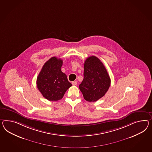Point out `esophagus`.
I'll return each mask as SVG.
<instances>
[{"mask_svg": "<svg viewBox=\"0 0 152 152\" xmlns=\"http://www.w3.org/2000/svg\"><path fill=\"white\" fill-rule=\"evenodd\" d=\"M72 84L73 86H76V85L77 84V81H74V82H73L72 83Z\"/></svg>", "mask_w": 152, "mask_h": 152, "instance_id": "34e87169", "label": "esophagus"}]
</instances>
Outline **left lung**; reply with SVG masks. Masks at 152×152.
<instances>
[{"mask_svg":"<svg viewBox=\"0 0 152 152\" xmlns=\"http://www.w3.org/2000/svg\"><path fill=\"white\" fill-rule=\"evenodd\" d=\"M84 79L79 86L84 99L95 102L107 91L111 80L104 65L95 56L86 58L84 64Z\"/></svg>","mask_w":152,"mask_h":152,"instance_id":"8db88e82","label":"left lung"}]
</instances>
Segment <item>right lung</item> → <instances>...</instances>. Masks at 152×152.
<instances>
[{"label":"right lung","mask_w":152,"mask_h":152,"mask_svg":"<svg viewBox=\"0 0 152 152\" xmlns=\"http://www.w3.org/2000/svg\"><path fill=\"white\" fill-rule=\"evenodd\" d=\"M62 59L53 57L44 64L37 78L36 84L42 96L49 101L61 99L72 84L61 70Z\"/></svg>","instance_id":"add662e5"}]
</instances>
